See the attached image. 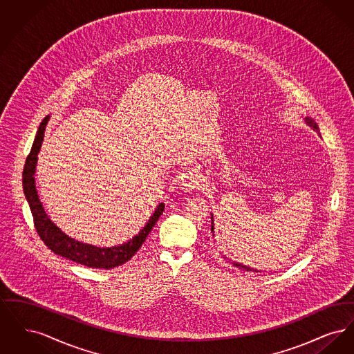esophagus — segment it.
<instances>
[{
  "label": "esophagus",
  "mask_w": 354,
  "mask_h": 354,
  "mask_svg": "<svg viewBox=\"0 0 354 354\" xmlns=\"http://www.w3.org/2000/svg\"><path fill=\"white\" fill-rule=\"evenodd\" d=\"M178 183H179V187L185 191H191V189L202 187L201 176H199L198 171H195V169H187L185 172H182L178 179Z\"/></svg>",
  "instance_id": "esophagus-1"
}]
</instances>
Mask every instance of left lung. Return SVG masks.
Wrapping results in <instances>:
<instances>
[{
	"label": "left lung",
	"instance_id": "left-lung-1",
	"mask_svg": "<svg viewBox=\"0 0 354 354\" xmlns=\"http://www.w3.org/2000/svg\"><path fill=\"white\" fill-rule=\"evenodd\" d=\"M305 119H306V122H308V124H309V126H312V127H313V129H315V130H316V131H319V127H317V124H316V123H315V120H313V119H309V118H305ZM211 219H212V218H211ZM211 224H214V220H212V223H211ZM212 230H214V225H211V231H212ZM231 264H234V266H235V267H237V268H240V270H247V272H248V270H250V272H259V270H252V268H250V267H245V266H241V264H237V263H235V261H232V263H231Z\"/></svg>",
	"mask_w": 354,
	"mask_h": 354
}]
</instances>
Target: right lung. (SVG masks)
Segmentation results:
<instances>
[{"mask_svg": "<svg viewBox=\"0 0 354 354\" xmlns=\"http://www.w3.org/2000/svg\"><path fill=\"white\" fill-rule=\"evenodd\" d=\"M49 117H45L41 122L37 135L34 138L32 150L29 152L24 172H22V185H24V194L26 196V201L29 203L32 215H33L34 227L41 240L45 243V245L51 250L55 254H59L62 257H66L71 261H75L78 264H82L90 268H101V270H110L114 267L122 266L123 263L129 261L136 251L142 247L143 241L146 240L147 235L150 234L152 227L159 219V216L163 214L165 204L160 203L149 223L143 227V230L139 232V235L135 236L133 240L113 248H98L94 245L84 244L81 241H77L71 237L65 235L53 221H51L46 212L44 211V207L38 199L35 183H34V171L37 163V155L41 149L44 133Z\"/></svg>", "mask_w": 354, "mask_h": 354, "instance_id": "1", "label": "right lung"}]
</instances>
